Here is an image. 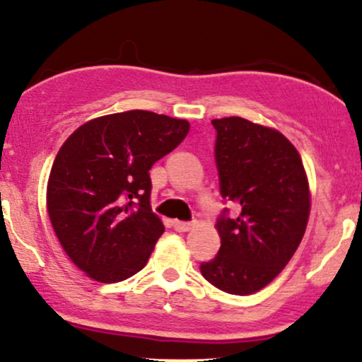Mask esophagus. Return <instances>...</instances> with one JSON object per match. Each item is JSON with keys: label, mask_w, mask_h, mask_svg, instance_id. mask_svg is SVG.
<instances>
[{"label": "esophagus", "mask_w": 362, "mask_h": 362, "mask_svg": "<svg viewBox=\"0 0 362 362\" xmlns=\"http://www.w3.org/2000/svg\"><path fill=\"white\" fill-rule=\"evenodd\" d=\"M191 227H193V223L191 222H180V220L174 222V230L176 232H188L191 230Z\"/></svg>", "instance_id": "obj_1"}]
</instances>
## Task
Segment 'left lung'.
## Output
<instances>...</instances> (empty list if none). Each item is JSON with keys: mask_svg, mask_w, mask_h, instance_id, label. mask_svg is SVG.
<instances>
[{"mask_svg": "<svg viewBox=\"0 0 362 362\" xmlns=\"http://www.w3.org/2000/svg\"><path fill=\"white\" fill-rule=\"evenodd\" d=\"M223 199L235 218L216 222L220 245L203 278L230 295H252L290 262L307 230L312 194L296 147L279 130L240 117L211 120Z\"/></svg>", "mask_w": 362, "mask_h": 362, "instance_id": "1", "label": "left lung"}]
</instances>
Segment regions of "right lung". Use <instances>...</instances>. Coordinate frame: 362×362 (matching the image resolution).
<instances>
[{
	"label": "right lung",
	"mask_w": 362,
	"mask_h": 362,
	"mask_svg": "<svg viewBox=\"0 0 362 362\" xmlns=\"http://www.w3.org/2000/svg\"><path fill=\"white\" fill-rule=\"evenodd\" d=\"M189 122L146 110L93 118L67 137L47 181V214L88 278L118 283L147 264L163 235L148 169L185 140Z\"/></svg>",
	"instance_id": "add662e5"
}]
</instances>
